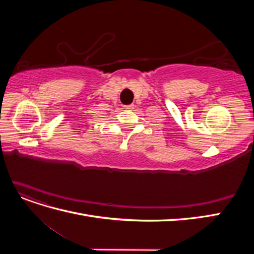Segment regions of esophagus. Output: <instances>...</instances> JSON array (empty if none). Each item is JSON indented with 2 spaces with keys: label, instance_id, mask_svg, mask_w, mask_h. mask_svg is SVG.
<instances>
[{
  "label": "esophagus",
  "instance_id": "esophagus-1",
  "mask_svg": "<svg viewBox=\"0 0 254 254\" xmlns=\"http://www.w3.org/2000/svg\"><path fill=\"white\" fill-rule=\"evenodd\" d=\"M134 107H135V106H134L133 104H131V105H126V106H124V108L127 109V110H133Z\"/></svg>",
  "mask_w": 254,
  "mask_h": 254
}]
</instances>
